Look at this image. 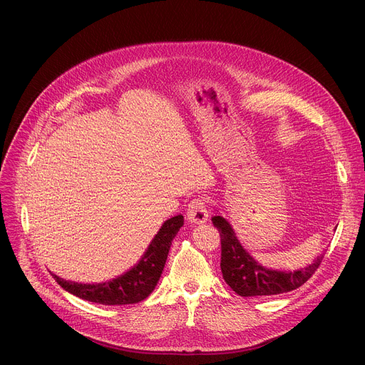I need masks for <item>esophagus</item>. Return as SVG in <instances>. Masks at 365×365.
<instances>
[{"label":"esophagus","instance_id":"1","mask_svg":"<svg viewBox=\"0 0 365 365\" xmlns=\"http://www.w3.org/2000/svg\"><path fill=\"white\" fill-rule=\"evenodd\" d=\"M187 220L193 224H203L207 221V207L203 197H195L187 207Z\"/></svg>","mask_w":365,"mask_h":365}]
</instances>
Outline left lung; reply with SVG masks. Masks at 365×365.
I'll use <instances>...</instances> for the list:
<instances>
[{
  "label": "left lung",
  "mask_w": 365,
  "mask_h": 365,
  "mask_svg": "<svg viewBox=\"0 0 365 365\" xmlns=\"http://www.w3.org/2000/svg\"><path fill=\"white\" fill-rule=\"evenodd\" d=\"M214 227L221 237V272L227 284L240 296H273L287 293L304 284L315 274L324 255L297 272H277L264 269L242 248L234 230L225 218L215 215Z\"/></svg>",
  "instance_id": "8db88e82"
}]
</instances>
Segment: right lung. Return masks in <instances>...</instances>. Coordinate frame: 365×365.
<instances>
[{
    "label": "right lung",
    "mask_w": 365,
    "mask_h": 365,
    "mask_svg": "<svg viewBox=\"0 0 365 365\" xmlns=\"http://www.w3.org/2000/svg\"><path fill=\"white\" fill-rule=\"evenodd\" d=\"M183 217L178 215L168 220L155 234L140 263L125 274L98 284H82L63 280L55 274V280L69 293L99 304H133L144 300L158 284L165 269L172 241L180 227Z\"/></svg>",
    "instance_id": "add662e5"
}]
</instances>
